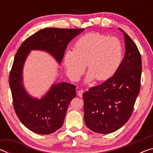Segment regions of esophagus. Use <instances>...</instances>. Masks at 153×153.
I'll list each match as a JSON object with an SVG mask.
<instances>
[{"mask_svg":"<svg viewBox=\"0 0 153 153\" xmlns=\"http://www.w3.org/2000/svg\"><path fill=\"white\" fill-rule=\"evenodd\" d=\"M77 95H78L79 97H82L83 93H84V90H78V91L77 92Z\"/></svg>","mask_w":153,"mask_h":153,"instance_id":"34e87169","label":"esophagus"}]
</instances>
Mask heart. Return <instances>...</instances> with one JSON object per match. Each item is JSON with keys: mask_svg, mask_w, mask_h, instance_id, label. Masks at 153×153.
Segmentation results:
<instances>
[{"mask_svg": "<svg viewBox=\"0 0 153 153\" xmlns=\"http://www.w3.org/2000/svg\"><path fill=\"white\" fill-rule=\"evenodd\" d=\"M122 59L123 46L117 38L90 32L76 41L74 51H67L64 65L74 80L81 77L88 65V81H105L117 72Z\"/></svg>", "mask_w": 153, "mask_h": 153, "instance_id": "obj_1", "label": "heart"}]
</instances>
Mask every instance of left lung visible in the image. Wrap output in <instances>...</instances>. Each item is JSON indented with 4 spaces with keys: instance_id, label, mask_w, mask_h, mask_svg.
I'll return each instance as SVG.
<instances>
[{
    "instance_id": "left-lung-1",
    "label": "left lung",
    "mask_w": 153,
    "mask_h": 153,
    "mask_svg": "<svg viewBox=\"0 0 153 153\" xmlns=\"http://www.w3.org/2000/svg\"><path fill=\"white\" fill-rule=\"evenodd\" d=\"M121 30L126 50L120 68L111 78L83 94L84 121L97 133L109 134L121 128L131 117L140 90V53L131 38Z\"/></svg>"
}]
</instances>
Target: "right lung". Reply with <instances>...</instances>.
Listing matches in <instances>:
<instances>
[{
	"instance_id": "obj_1",
	"label": "right lung",
	"mask_w": 153,
	"mask_h": 153,
	"mask_svg": "<svg viewBox=\"0 0 153 153\" xmlns=\"http://www.w3.org/2000/svg\"><path fill=\"white\" fill-rule=\"evenodd\" d=\"M84 30L53 27L40 30L25 39L15 54L9 77L13 108L21 122L33 132L49 134L61 128L69 103L76 97V86L59 83L54 84L42 99L32 98L22 84L25 59L30 50L38 49L48 52L61 63L68 43Z\"/></svg>"
}]
</instances>
